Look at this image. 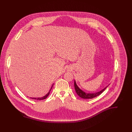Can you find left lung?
Segmentation results:
<instances>
[{"instance_id": "obj_1", "label": "left lung", "mask_w": 132, "mask_h": 132, "mask_svg": "<svg viewBox=\"0 0 132 132\" xmlns=\"http://www.w3.org/2000/svg\"><path fill=\"white\" fill-rule=\"evenodd\" d=\"M74 87H75V90H76V93H77V95L81 98H83V99H92L93 98H95L98 96H99L100 94H101L104 91V90L107 88L105 87V88H104L103 90H102L101 91L95 93H85V92H84L83 91H82L80 89H79V88L77 86L76 82L75 81H74Z\"/></svg>"}]
</instances>
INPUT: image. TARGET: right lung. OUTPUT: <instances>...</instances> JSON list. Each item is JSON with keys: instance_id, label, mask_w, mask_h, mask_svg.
Instances as JSON below:
<instances>
[{"instance_id": "1", "label": "right lung", "mask_w": 132, "mask_h": 132, "mask_svg": "<svg viewBox=\"0 0 132 132\" xmlns=\"http://www.w3.org/2000/svg\"><path fill=\"white\" fill-rule=\"evenodd\" d=\"M52 88H51V89H50V91L48 92V93L47 94V95H46L45 96H44V97H42V98H31V99H35V100H44V99H45L47 97V96L49 95V94H50V91L51 90V89H52Z\"/></svg>"}]
</instances>
